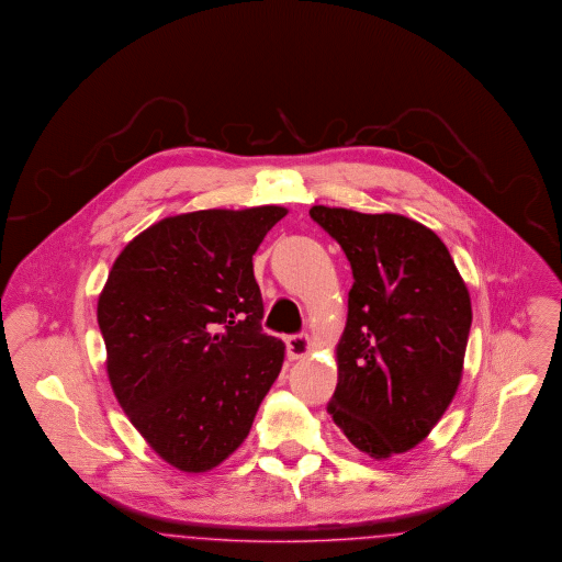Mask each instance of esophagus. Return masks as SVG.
<instances>
[{
	"label": "esophagus",
	"mask_w": 562,
	"mask_h": 562,
	"mask_svg": "<svg viewBox=\"0 0 562 562\" xmlns=\"http://www.w3.org/2000/svg\"><path fill=\"white\" fill-rule=\"evenodd\" d=\"M312 351V340L307 335H292L286 338V353L291 360H301Z\"/></svg>",
	"instance_id": "34e87169"
}]
</instances>
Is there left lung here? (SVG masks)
Wrapping results in <instances>:
<instances>
[{"label": "left lung", "mask_w": 562, "mask_h": 562, "mask_svg": "<svg viewBox=\"0 0 562 562\" xmlns=\"http://www.w3.org/2000/svg\"><path fill=\"white\" fill-rule=\"evenodd\" d=\"M310 215L345 250L356 280L328 412L356 448L386 460L416 448L451 404L471 333V294L427 225L324 204Z\"/></svg>", "instance_id": "left-lung-1"}]
</instances>
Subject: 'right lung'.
<instances>
[{
    "instance_id": "right-lung-1",
    "label": "right lung",
    "mask_w": 562,
    "mask_h": 562,
    "mask_svg": "<svg viewBox=\"0 0 562 562\" xmlns=\"http://www.w3.org/2000/svg\"><path fill=\"white\" fill-rule=\"evenodd\" d=\"M289 211L165 217L121 250L98 299L114 397L171 467L206 472L240 448L284 361L261 330L252 255Z\"/></svg>"
}]
</instances>
